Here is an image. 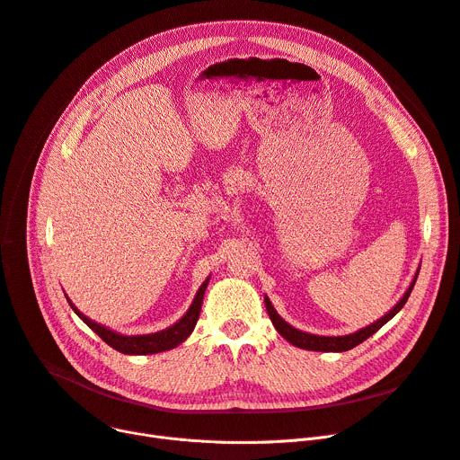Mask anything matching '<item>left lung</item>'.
I'll return each mask as SVG.
<instances>
[{"instance_id":"obj_1","label":"left lung","mask_w":460,"mask_h":460,"mask_svg":"<svg viewBox=\"0 0 460 460\" xmlns=\"http://www.w3.org/2000/svg\"><path fill=\"white\" fill-rule=\"evenodd\" d=\"M418 274H420V270H416V276H414L412 283H410V287L406 288V293L402 295V298L388 313H385L382 319L375 321L373 324L361 328V330H358L354 333H349V335H315V333L302 332V330L291 326V324H288L287 321H283L278 315V311L274 309V305L269 300V296H264V305H267L270 321H272L274 328L278 330V333L283 337V340H287L288 343H291V345H295L298 349H305V350H317V352H345V350H350V349L358 347L359 343H364L367 337H371L385 323L392 321L397 315V313L402 309V305L406 304L410 293H412V288H414L416 279H418Z\"/></svg>"}]
</instances>
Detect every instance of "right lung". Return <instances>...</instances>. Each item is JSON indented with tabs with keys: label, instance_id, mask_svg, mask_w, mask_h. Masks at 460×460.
Masks as SVG:
<instances>
[{
	"label": "right lung",
	"instance_id": "add662e5",
	"mask_svg": "<svg viewBox=\"0 0 460 460\" xmlns=\"http://www.w3.org/2000/svg\"><path fill=\"white\" fill-rule=\"evenodd\" d=\"M210 278H207L203 281V285L199 287V291L196 293V298H193L191 305L188 307V311L184 315L169 328L160 330L156 333H145V335H123V333H117L99 323L91 321L89 317H85L84 313L70 302V298L66 296L70 307L75 309L76 315L101 337L104 343H108L111 349L123 352V354H130V356H145V354H156V352H164V350H172L175 347H179L182 341H186L190 333L193 332L198 324L199 319V313H201V305H203V296L207 291V285H208Z\"/></svg>",
	"mask_w": 460,
	"mask_h": 460
}]
</instances>
